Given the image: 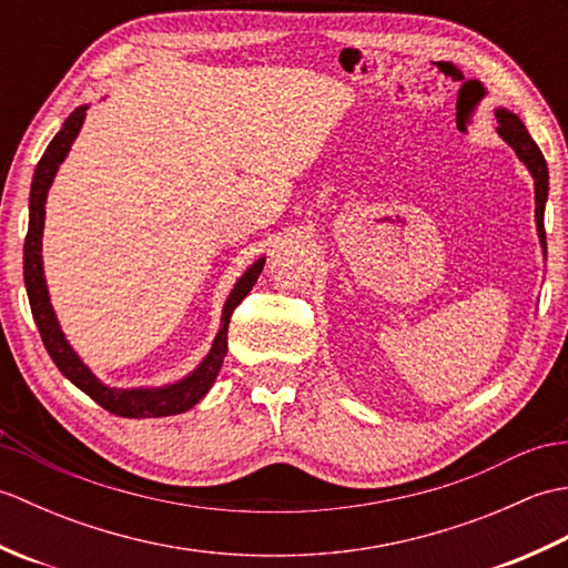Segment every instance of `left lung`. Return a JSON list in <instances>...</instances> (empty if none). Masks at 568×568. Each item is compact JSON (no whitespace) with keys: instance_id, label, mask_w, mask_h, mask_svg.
Instances as JSON below:
<instances>
[{"instance_id":"obj_1","label":"left lung","mask_w":568,"mask_h":568,"mask_svg":"<svg viewBox=\"0 0 568 568\" xmlns=\"http://www.w3.org/2000/svg\"><path fill=\"white\" fill-rule=\"evenodd\" d=\"M496 119H498L496 131L500 134V139L517 153V159L527 165L529 175H532V180H535V222H537L541 253H545V258H547V236H545V204H547V195H549L547 161H545V155H541L537 143L532 141V136H529L525 124L520 122V116L498 106Z\"/></svg>"}]
</instances>
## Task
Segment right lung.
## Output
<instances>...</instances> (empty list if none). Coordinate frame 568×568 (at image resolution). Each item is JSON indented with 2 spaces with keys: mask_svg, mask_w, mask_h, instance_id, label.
Instances as JSON below:
<instances>
[{
  "mask_svg": "<svg viewBox=\"0 0 568 568\" xmlns=\"http://www.w3.org/2000/svg\"><path fill=\"white\" fill-rule=\"evenodd\" d=\"M90 104H80L75 112H72L63 126H60L53 141L48 143L45 153L41 155L39 165H36V173L31 180V195H29V232L27 241H23V283H27V295L31 305V315L36 327L41 332V339L48 356L53 358V364L63 376L78 385V388L90 395L94 403L110 409L112 415L119 417H171L180 415L185 409L195 407L204 395L210 393L216 376H220L224 356H226V332H229V320H232V312L236 305L244 300L253 283L258 281L263 271L265 256L258 258L253 265H248L246 273L239 277L234 291L229 293L224 310H222V327L216 332L210 354L204 356L195 371H190L185 378L175 383L159 385V388H112V385L102 383L90 366L78 356L75 348L70 346L65 339L63 329H60L58 317L51 305V295H48L45 275H43V256H41V239H43V224H45V200L48 190L53 185V178L58 173L60 163L65 161L70 153L72 141L78 139L84 116H88Z\"/></svg>",
  "mask_w": 568,
  "mask_h": 568,
  "instance_id": "add662e5",
  "label": "right lung"
}]
</instances>
